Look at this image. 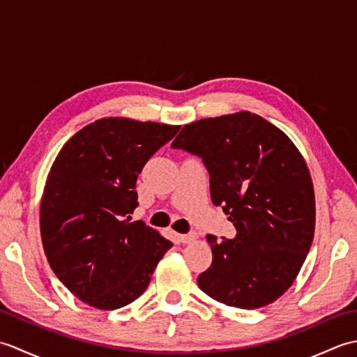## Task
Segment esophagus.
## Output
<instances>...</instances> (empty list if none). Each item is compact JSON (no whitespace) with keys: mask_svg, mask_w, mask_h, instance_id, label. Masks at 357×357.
<instances>
[{"mask_svg":"<svg viewBox=\"0 0 357 357\" xmlns=\"http://www.w3.org/2000/svg\"><path fill=\"white\" fill-rule=\"evenodd\" d=\"M178 239L183 242V244H190L196 239V233H187V234H178Z\"/></svg>","mask_w":357,"mask_h":357,"instance_id":"esophagus-1","label":"esophagus"}]
</instances>
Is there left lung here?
<instances>
[{
    "label": "left lung",
    "mask_w": 357,
    "mask_h": 357,
    "mask_svg": "<svg viewBox=\"0 0 357 357\" xmlns=\"http://www.w3.org/2000/svg\"><path fill=\"white\" fill-rule=\"evenodd\" d=\"M199 156L210 195L236 229L218 242L201 290L225 305L253 310L282 296L314 236V190L304 158L290 138L250 112L187 124L172 142Z\"/></svg>",
    "instance_id": "8db88e82"
}]
</instances>
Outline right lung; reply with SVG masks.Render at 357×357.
Masks as SVG:
<instances>
[{
    "label": "right lung",
    "instance_id": "right-lung-1",
    "mask_svg": "<svg viewBox=\"0 0 357 357\" xmlns=\"http://www.w3.org/2000/svg\"><path fill=\"white\" fill-rule=\"evenodd\" d=\"M179 126L102 118L73 135L45 181L40 210L44 253L64 287L100 310L146 291L172 242L142 221L136 179Z\"/></svg>",
    "mask_w": 357,
    "mask_h": 357
}]
</instances>
